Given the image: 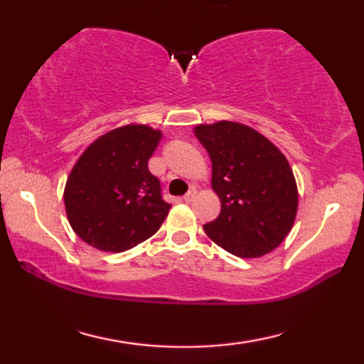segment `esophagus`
Here are the masks:
<instances>
[{
  "label": "esophagus",
  "mask_w": 364,
  "mask_h": 364,
  "mask_svg": "<svg viewBox=\"0 0 364 364\" xmlns=\"http://www.w3.org/2000/svg\"><path fill=\"white\" fill-rule=\"evenodd\" d=\"M196 193H197L196 188H191V189L188 191V193L183 196V200H184V202H191V200H193L194 197H196Z\"/></svg>",
  "instance_id": "1"
}]
</instances>
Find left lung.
<instances>
[{
	"mask_svg": "<svg viewBox=\"0 0 364 364\" xmlns=\"http://www.w3.org/2000/svg\"><path fill=\"white\" fill-rule=\"evenodd\" d=\"M212 162L220 215L204 225L207 236L230 254L257 258L284 241L297 213V184L278 147L234 122L194 128Z\"/></svg>",
	"mask_w": 364,
	"mask_h": 364,
	"instance_id": "8db88e82",
	"label": "left lung"
}]
</instances>
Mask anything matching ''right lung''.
Wrapping results in <instances>:
<instances>
[{"mask_svg": "<svg viewBox=\"0 0 364 364\" xmlns=\"http://www.w3.org/2000/svg\"><path fill=\"white\" fill-rule=\"evenodd\" d=\"M162 133L127 125L97 138L72 168L64 202L72 230L104 252H125L167 218L157 176L147 168Z\"/></svg>", "mask_w": 364, "mask_h": 364, "instance_id": "obj_1", "label": "right lung"}]
</instances>
